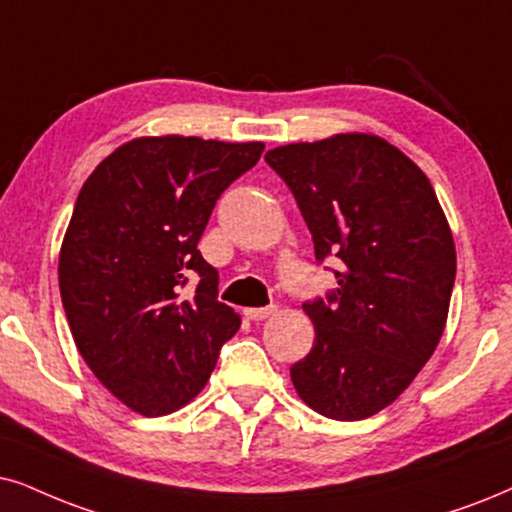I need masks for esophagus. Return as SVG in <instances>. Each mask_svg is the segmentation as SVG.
Segmentation results:
<instances>
[{"label": "esophagus", "instance_id": "obj_1", "mask_svg": "<svg viewBox=\"0 0 512 512\" xmlns=\"http://www.w3.org/2000/svg\"><path fill=\"white\" fill-rule=\"evenodd\" d=\"M245 319H250V321H264V319H269V316H274L276 314V307H250V309H245Z\"/></svg>", "mask_w": 512, "mask_h": 512}]
</instances>
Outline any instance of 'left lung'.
<instances>
[{"label":"left lung","instance_id":"left-lung-1","mask_svg":"<svg viewBox=\"0 0 512 512\" xmlns=\"http://www.w3.org/2000/svg\"><path fill=\"white\" fill-rule=\"evenodd\" d=\"M316 260L340 257L328 302L302 304L314 345L290 368L309 409L361 420L390 406L442 338L456 278L451 226L425 172L371 132L271 148Z\"/></svg>","mask_w":512,"mask_h":512}]
</instances>
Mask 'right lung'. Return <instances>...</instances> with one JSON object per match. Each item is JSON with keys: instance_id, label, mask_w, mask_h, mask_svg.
Segmentation results:
<instances>
[{"instance_id": "1", "label": "right lung", "mask_w": 512, "mask_h": 512, "mask_svg": "<svg viewBox=\"0 0 512 512\" xmlns=\"http://www.w3.org/2000/svg\"><path fill=\"white\" fill-rule=\"evenodd\" d=\"M262 151V141L137 137L82 184L58 255L63 309L84 364L139 416L198 397L241 326L217 302V269L198 241L217 198ZM193 273L201 283L184 301Z\"/></svg>"}]
</instances>
